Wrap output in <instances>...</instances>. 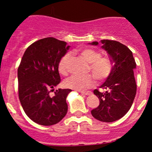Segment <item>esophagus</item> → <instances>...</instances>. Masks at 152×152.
Returning <instances> with one entry per match:
<instances>
[{
    "mask_svg": "<svg viewBox=\"0 0 152 152\" xmlns=\"http://www.w3.org/2000/svg\"><path fill=\"white\" fill-rule=\"evenodd\" d=\"M79 92L82 94H84V95H89V94H91V92L89 91H79Z\"/></svg>",
    "mask_w": 152,
    "mask_h": 152,
    "instance_id": "esophagus-1",
    "label": "esophagus"
}]
</instances>
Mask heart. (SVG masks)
<instances>
[{"instance_id":"1","label":"heart","mask_w":152,"mask_h":152,"mask_svg":"<svg viewBox=\"0 0 152 152\" xmlns=\"http://www.w3.org/2000/svg\"><path fill=\"white\" fill-rule=\"evenodd\" d=\"M79 53L83 59L88 63L87 73L91 74L96 80L103 81L109 77L112 72L113 66L109 58L101 56L102 55L99 51L88 48H82L79 50ZM70 58L71 53H66L59 60L58 70L63 76L67 74L68 63ZM93 77L90 74L83 76L73 75L65 80L64 85L68 88L78 91L87 90L94 86L95 81Z\"/></svg>"}]
</instances>
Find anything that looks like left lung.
Returning a JSON list of instances; mask_svg holds the SVG:
<instances>
[{"mask_svg": "<svg viewBox=\"0 0 152 152\" xmlns=\"http://www.w3.org/2000/svg\"><path fill=\"white\" fill-rule=\"evenodd\" d=\"M102 48L107 51L112 63L111 75L100 86L105 92L98 89L94 94L100 104L91 111L94 118L104 122H112L123 117L130 109L137 93V84L134 69L136 62L128 47L118 41L102 40ZM98 45L96 41L91 43Z\"/></svg>", "mask_w": 152, "mask_h": 152, "instance_id": "obj_1", "label": "left lung"}]
</instances>
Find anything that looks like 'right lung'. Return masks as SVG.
<instances>
[{
    "label": "right lung",
    "instance_id": "obj_1",
    "mask_svg": "<svg viewBox=\"0 0 152 152\" xmlns=\"http://www.w3.org/2000/svg\"><path fill=\"white\" fill-rule=\"evenodd\" d=\"M69 46L53 37L33 43L26 50L18 69V97L26 114L40 125L58 123L68 111L66 97L71 89L59 88L58 64Z\"/></svg>",
    "mask_w": 152,
    "mask_h": 152
}]
</instances>
